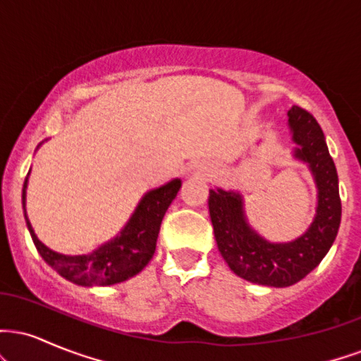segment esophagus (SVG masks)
I'll return each instance as SVG.
<instances>
[{
  "instance_id": "obj_1",
  "label": "esophagus",
  "mask_w": 361,
  "mask_h": 361,
  "mask_svg": "<svg viewBox=\"0 0 361 361\" xmlns=\"http://www.w3.org/2000/svg\"><path fill=\"white\" fill-rule=\"evenodd\" d=\"M204 175H205V173H204Z\"/></svg>"
}]
</instances>
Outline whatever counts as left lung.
Wrapping results in <instances>:
<instances>
[{
    "label": "left lung",
    "instance_id": "obj_1",
    "mask_svg": "<svg viewBox=\"0 0 361 361\" xmlns=\"http://www.w3.org/2000/svg\"><path fill=\"white\" fill-rule=\"evenodd\" d=\"M288 127L297 144L293 156L312 171L317 186L316 217L300 238L270 243L247 224L238 192L210 190L209 212L222 258L241 279L268 287H290L321 263L336 239L341 222L338 173L324 134L307 110L293 105Z\"/></svg>",
    "mask_w": 361,
    "mask_h": 361
}]
</instances>
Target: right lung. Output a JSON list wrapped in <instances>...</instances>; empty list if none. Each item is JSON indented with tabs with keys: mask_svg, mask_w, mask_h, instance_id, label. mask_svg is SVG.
Listing matches in <instances>:
<instances>
[{
	"mask_svg": "<svg viewBox=\"0 0 361 361\" xmlns=\"http://www.w3.org/2000/svg\"><path fill=\"white\" fill-rule=\"evenodd\" d=\"M27 181L28 176L25 180L22 192L23 215L37 251L45 263L59 273L62 279L76 285H82V287H93V285L106 287V285L126 281L142 271L156 251L157 234H159L164 214L171 202L175 200L178 190L181 188V180L175 178L159 188L149 190L140 198L134 214L130 215L118 235H115L109 243L102 244L98 250L88 252V255L69 256L52 251L34 233V227L28 221L27 210H25Z\"/></svg>",
	"mask_w": 361,
	"mask_h": 361,
	"instance_id": "right-lung-1",
	"label": "right lung"
}]
</instances>
